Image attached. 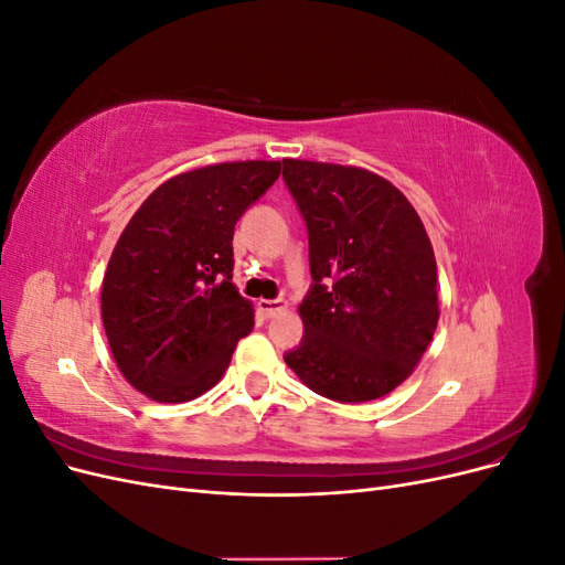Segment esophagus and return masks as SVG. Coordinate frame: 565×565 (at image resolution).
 Listing matches in <instances>:
<instances>
[{"instance_id": "1", "label": "esophagus", "mask_w": 565, "mask_h": 565, "mask_svg": "<svg viewBox=\"0 0 565 565\" xmlns=\"http://www.w3.org/2000/svg\"><path fill=\"white\" fill-rule=\"evenodd\" d=\"M256 306H259L262 316H266V318H273V316L287 311L285 299H259V301H256Z\"/></svg>"}]
</instances>
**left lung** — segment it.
I'll list each match as a JSON object with an SVG mask.
<instances>
[{
    "label": "left lung",
    "instance_id": "8db88e82",
    "mask_svg": "<svg viewBox=\"0 0 565 565\" xmlns=\"http://www.w3.org/2000/svg\"><path fill=\"white\" fill-rule=\"evenodd\" d=\"M309 228L297 377L339 403L382 398L415 372L438 324V266L413 204L363 167L282 160Z\"/></svg>",
    "mask_w": 565,
    "mask_h": 565
}]
</instances>
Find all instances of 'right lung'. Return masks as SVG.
Returning <instances> with one entry per match:
<instances>
[{"instance_id":"1","label":"right lung","mask_w":565,"mask_h":565,"mask_svg":"<svg viewBox=\"0 0 565 565\" xmlns=\"http://www.w3.org/2000/svg\"><path fill=\"white\" fill-rule=\"evenodd\" d=\"M276 160L218 162L158 185L110 254L100 318L122 377L158 403L210 391L254 328L233 285L237 218L280 177Z\"/></svg>"}]
</instances>
